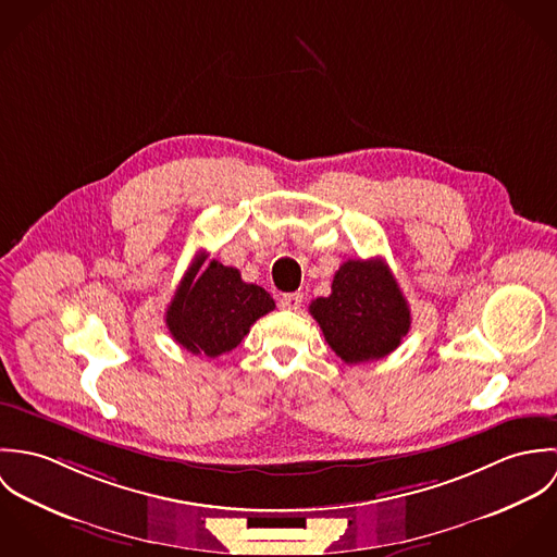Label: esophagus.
<instances>
[{"instance_id":"esophagus-1","label":"esophagus","mask_w":557,"mask_h":557,"mask_svg":"<svg viewBox=\"0 0 557 557\" xmlns=\"http://www.w3.org/2000/svg\"><path fill=\"white\" fill-rule=\"evenodd\" d=\"M302 302H305V296H302V294H285V296L278 300L281 309H285V311H300Z\"/></svg>"}]
</instances>
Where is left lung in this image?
I'll return each mask as SVG.
<instances>
[{
	"label": "left lung",
	"mask_w": 557,
	"mask_h": 557,
	"mask_svg": "<svg viewBox=\"0 0 557 557\" xmlns=\"http://www.w3.org/2000/svg\"><path fill=\"white\" fill-rule=\"evenodd\" d=\"M345 364L380 360L409 332L411 315L397 278L382 259H349L332 281V294L309 307Z\"/></svg>",
	"instance_id": "1"
}]
</instances>
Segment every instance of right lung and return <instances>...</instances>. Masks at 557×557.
I'll return each instance as SVG.
<instances>
[{
    "label": "right lung",
    "mask_w": 557,
    "mask_h": 557,
    "mask_svg": "<svg viewBox=\"0 0 557 557\" xmlns=\"http://www.w3.org/2000/svg\"><path fill=\"white\" fill-rule=\"evenodd\" d=\"M197 257L184 274L171 305L166 327L175 343L195 356L216 358L236 349L250 325L274 311L272 296L252 283H244L236 268Z\"/></svg>",
    "instance_id": "obj_1"
}]
</instances>
